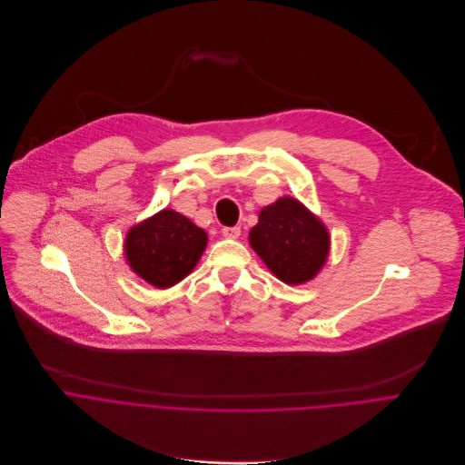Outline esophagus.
<instances>
[{"label":"esophagus","instance_id":"esophagus-1","mask_svg":"<svg viewBox=\"0 0 465 465\" xmlns=\"http://www.w3.org/2000/svg\"><path fill=\"white\" fill-rule=\"evenodd\" d=\"M222 234L225 236V238H232V240H236L240 234H242V229L236 225V227H223L222 229Z\"/></svg>","mask_w":465,"mask_h":465}]
</instances>
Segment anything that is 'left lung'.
<instances>
[{"instance_id":"1","label":"left lung","mask_w":465,"mask_h":465,"mask_svg":"<svg viewBox=\"0 0 465 465\" xmlns=\"http://www.w3.org/2000/svg\"><path fill=\"white\" fill-rule=\"evenodd\" d=\"M249 243L269 271L290 286L304 284L326 263L330 234L299 200L284 196L258 214Z\"/></svg>"}]
</instances>
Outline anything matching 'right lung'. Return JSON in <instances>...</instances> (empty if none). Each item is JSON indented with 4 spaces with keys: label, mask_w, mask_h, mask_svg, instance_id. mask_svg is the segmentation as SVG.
I'll list each match as a JSON object with an SVG mask.
<instances>
[{
    "label": "right lung",
    "mask_w": 465,
    "mask_h": 465,
    "mask_svg": "<svg viewBox=\"0 0 465 465\" xmlns=\"http://www.w3.org/2000/svg\"><path fill=\"white\" fill-rule=\"evenodd\" d=\"M205 247L203 229L172 209H163L128 231L124 254L143 281L166 290L193 272Z\"/></svg>",
    "instance_id": "obj_1"
}]
</instances>
